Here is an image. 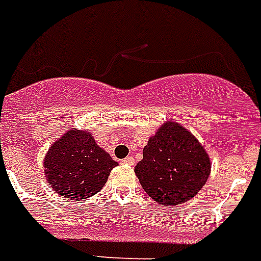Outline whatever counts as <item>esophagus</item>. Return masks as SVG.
Returning a JSON list of instances; mask_svg holds the SVG:
<instances>
[{
  "mask_svg": "<svg viewBox=\"0 0 261 261\" xmlns=\"http://www.w3.org/2000/svg\"><path fill=\"white\" fill-rule=\"evenodd\" d=\"M122 163L126 164V165H134L135 160H134V157H131V155H128V157H126V159L123 160Z\"/></svg>",
  "mask_w": 261,
  "mask_h": 261,
  "instance_id": "obj_1",
  "label": "esophagus"
}]
</instances>
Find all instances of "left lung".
Returning a JSON list of instances; mask_svg holds the SVG:
<instances>
[{
  "instance_id": "8db88e82",
  "label": "left lung",
  "mask_w": 261,
  "mask_h": 261,
  "mask_svg": "<svg viewBox=\"0 0 261 261\" xmlns=\"http://www.w3.org/2000/svg\"><path fill=\"white\" fill-rule=\"evenodd\" d=\"M210 160L202 145L177 123H165L135 167L141 186L161 206L188 202L206 184Z\"/></svg>"
}]
</instances>
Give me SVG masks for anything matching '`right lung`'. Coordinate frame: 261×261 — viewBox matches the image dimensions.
I'll list each match as a JSON object with an SVG mask.
<instances>
[{"instance_id": "obj_1", "label": "right lung", "mask_w": 261, "mask_h": 261, "mask_svg": "<svg viewBox=\"0 0 261 261\" xmlns=\"http://www.w3.org/2000/svg\"><path fill=\"white\" fill-rule=\"evenodd\" d=\"M118 165L89 133L70 130L48 149L44 168L53 190L67 199L97 194Z\"/></svg>"}]
</instances>
